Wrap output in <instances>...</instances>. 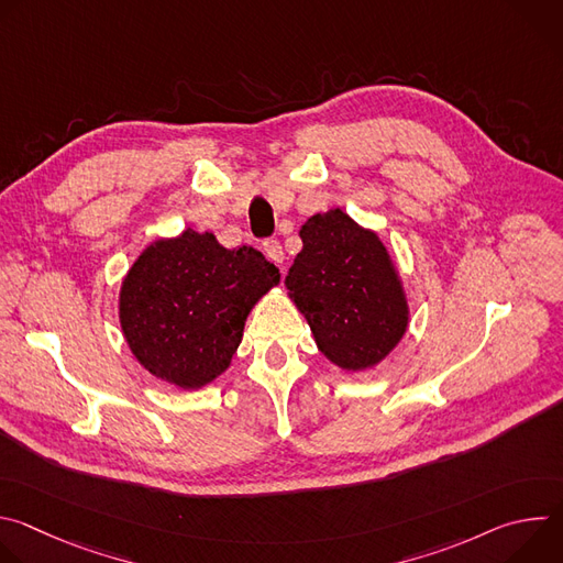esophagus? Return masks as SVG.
Here are the masks:
<instances>
[{
  "label": "esophagus",
  "mask_w": 563,
  "mask_h": 563,
  "mask_svg": "<svg viewBox=\"0 0 563 563\" xmlns=\"http://www.w3.org/2000/svg\"><path fill=\"white\" fill-rule=\"evenodd\" d=\"M263 252H265V256H267L272 263H276V265H280V263L285 261V252H283L278 240H265V243H263Z\"/></svg>",
  "instance_id": "34e87169"
}]
</instances>
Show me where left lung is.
<instances>
[{
    "mask_svg": "<svg viewBox=\"0 0 563 563\" xmlns=\"http://www.w3.org/2000/svg\"><path fill=\"white\" fill-rule=\"evenodd\" d=\"M300 238L285 283L318 350L343 369L376 365L408 328V302L387 250L341 209L311 216Z\"/></svg>",
    "mask_w": 563,
    "mask_h": 563,
    "instance_id": "1",
    "label": "left lung"
}]
</instances>
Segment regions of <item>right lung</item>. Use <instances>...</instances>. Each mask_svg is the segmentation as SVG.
Masks as SVG:
<instances>
[{"instance_id":"1","label":"right lung","mask_w":563,"mask_h":563,"mask_svg":"<svg viewBox=\"0 0 563 563\" xmlns=\"http://www.w3.org/2000/svg\"><path fill=\"white\" fill-rule=\"evenodd\" d=\"M278 280L258 250H224L213 233L187 229L157 240L129 269L122 332L153 376L196 389L229 367L247 313Z\"/></svg>"}]
</instances>
